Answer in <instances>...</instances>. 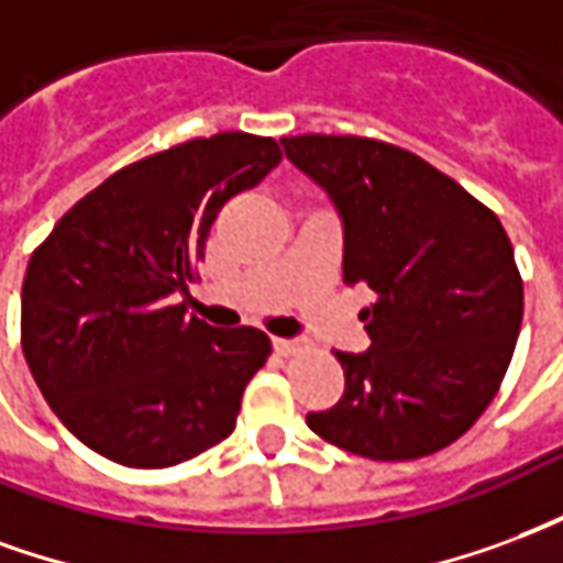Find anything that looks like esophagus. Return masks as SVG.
I'll list each match as a JSON object with an SVG mask.
<instances>
[{
    "mask_svg": "<svg viewBox=\"0 0 563 563\" xmlns=\"http://www.w3.org/2000/svg\"><path fill=\"white\" fill-rule=\"evenodd\" d=\"M273 347H276L278 356H294V354H299V351H302V344L287 342V339H276V342H273Z\"/></svg>",
    "mask_w": 563,
    "mask_h": 563,
    "instance_id": "34e87169",
    "label": "esophagus"
}]
</instances>
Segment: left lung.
Returning <instances> with one entry per match:
<instances>
[{"label": "left lung", "mask_w": 563, "mask_h": 563, "mask_svg": "<svg viewBox=\"0 0 563 563\" xmlns=\"http://www.w3.org/2000/svg\"><path fill=\"white\" fill-rule=\"evenodd\" d=\"M344 221V285H368L366 354L335 351L344 396L314 434L372 462L444 450L479 420L522 327V276L498 216L420 155L356 134L282 137Z\"/></svg>", "instance_id": "1"}]
</instances>
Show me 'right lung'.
Segmentation results:
<instances>
[{
	"instance_id": "obj_1",
	"label": "right lung",
	"mask_w": 563,
	"mask_h": 563,
	"mask_svg": "<svg viewBox=\"0 0 563 563\" xmlns=\"http://www.w3.org/2000/svg\"><path fill=\"white\" fill-rule=\"evenodd\" d=\"M282 162L273 137L221 131L108 176L32 252L20 344L53 413L129 467H170L236 429L273 354L254 327L216 330L186 302L212 221Z\"/></svg>"
}]
</instances>
